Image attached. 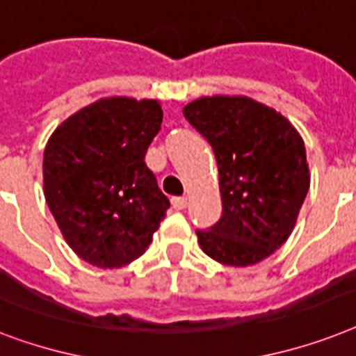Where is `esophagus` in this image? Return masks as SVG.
I'll list each match as a JSON object with an SVG mask.
<instances>
[{
    "instance_id": "esophagus-1",
    "label": "esophagus",
    "mask_w": 356,
    "mask_h": 356,
    "mask_svg": "<svg viewBox=\"0 0 356 356\" xmlns=\"http://www.w3.org/2000/svg\"><path fill=\"white\" fill-rule=\"evenodd\" d=\"M172 207H175L176 211H181V209H186L187 207V198L186 196H175L172 200H170Z\"/></svg>"
}]
</instances>
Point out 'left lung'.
Returning a JSON list of instances; mask_svg holds the SVG:
<instances>
[{
  "instance_id": "left-lung-1",
  "label": "left lung",
  "mask_w": 356,
  "mask_h": 356,
  "mask_svg": "<svg viewBox=\"0 0 356 356\" xmlns=\"http://www.w3.org/2000/svg\"><path fill=\"white\" fill-rule=\"evenodd\" d=\"M184 115L211 145L222 217L196 229L207 255L250 266L272 255L294 229L311 176L303 139L274 108L248 97H202Z\"/></svg>"
}]
</instances>
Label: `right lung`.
<instances>
[{"mask_svg":"<svg viewBox=\"0 0 356 356\" xmlns=\"http://www.w3.org/2000/svg\"><path fill=\"white\" fill-rule=\"evenodd\" d=\"M161 119L152 99H101L65 119L45 145V202L65 243L93 266L138 259L169 209L145 163Z\"/></svg>","mask_w":356,"mask_h":356,"instance_id":"1","label":"right lung"}]
</instances>
